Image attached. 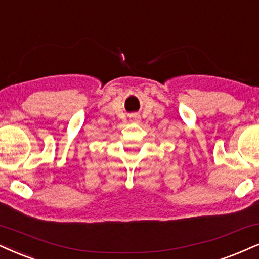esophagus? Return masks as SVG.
<instances>
[{
	"label": "esophagus",
	"instance_id": "obj_1",
	"mask_svg": "<svg viewBox=\"0 0 259 259\" xmlns=\"http://www.w3.org/2000/svg\"><path fill=\"white\" fill-rule=\"evenodd\" d=\"M132 117H133V118H134V119H136V118H137V117H136V116H132Z\"/></svg>",
	"mask_w": 259,
	"mask_h": 259
}]
</instances>
